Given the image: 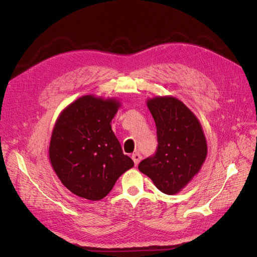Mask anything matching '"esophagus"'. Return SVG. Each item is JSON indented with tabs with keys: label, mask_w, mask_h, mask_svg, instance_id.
Here are the masks:
<instances>
[{
	"label": "esophagus",
	"mask_w": 257,
	"mask_h": 257,
	"mask_svg": "<svg viewBox=\"0 0 257 257\" xmlns=\"http://www.w3.org/2000/svg\"><path fill=\"white\" fill-rule=\"evenodd\" d=\"M132 159H133L135 165H138V163L141 162V160H142V155H141V153L136 152V153H134L133 155H132Z\"/></svg>",
	"instance_id": "obj_1"
}]
</instances>
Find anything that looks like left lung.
Instances as JSON below:
<instances>
[{
    "label": "left lung",
    "mask_w": 257,
    "mask_h": 257,
    "mask_svg": "<svg viewBox=\"0 0 257 257\" xmlns=\"http://www.w3.org/2000/svg\"><path fill=\"white\" fill-rule=\"evenodd\" d=\"M157 125L158 148L139 163L138 169L167 195L180 192L195 176L207 157L203 128L194 113L173 96L148 99Z\"/></svg>",
    "instance_id": "8db88e82"
}]
</instances>
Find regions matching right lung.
Masks as SVG:
<instances>
[{
	"label": "right lung",
	"instance_id": "add662e5",
	"mask_svg": "<svg viewBox=\"0 0 257 257\" xmlns=\"http://www.w3.org/2000/svg\"><path fill=\"white\" fill-rule=\"evenodd\" d=\"M119 106L115 99L85 95L59 115L49 158L61 182L77 196L104 198L118 178L134 166L111 130Z\"/></svg>",
	"mask_w": 257,
	"mask_h": 257
}]
</instances>
